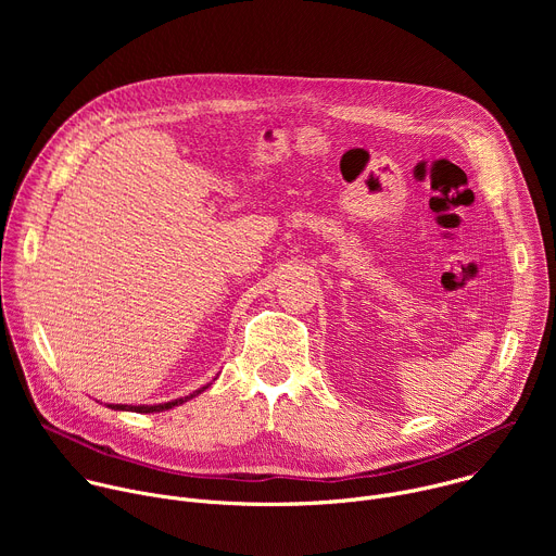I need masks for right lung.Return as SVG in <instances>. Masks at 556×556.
<instances>
[{"label": "right lung", "mask_w": 556, "mask_h": 556, "mask_svg": "<svg viewBox=\"0 0 556 556\" xmlns=\"http://www.w3.org/2000/svg\"><path fill=\"white\" fill-rule=\"evenodd\" d=\"M215 380V378H213ZM211 387V382L208 384H204V387H200V389H195L193 393H189V395H185V399H176V401H172V403H161V405H108L110 409H114V412H136V414H155V412H167V409H174V407H178V405H182V403H187V401H191V399H195L198 393H202L204 389H208Z\"/></svg>", "instance_id": "1"}]
</instances>
